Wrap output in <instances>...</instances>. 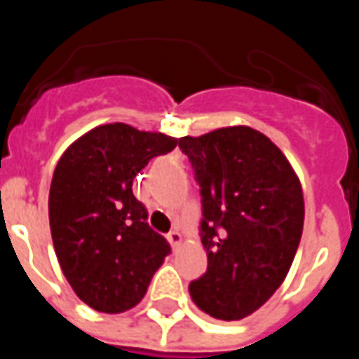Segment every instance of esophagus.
<instances>
[{"instance_id":"obj_1","label":"esophagus","mask_w":359,"mask_h":359,"mask_svg":"<svg viewBox=\"0 0 359 359\" xmlns=\"http://www.w3.org/2000/svg\"><path fill=\"white\" fill-rule=\"evenodd\" d=\"M167 241H169L172 250H179V246L182 244V234L179 231H171V233L167 234Z\"/></svg>"}]
</instances>
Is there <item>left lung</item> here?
I'll return each instance as SVG.
<instances>
[{"label":"left lung","instance_id":"8db88e82","mask_svg":"<svg viewBox=\"0 0 359 359\" xmlns=\"http://www.w3.org/2000/svg\"><path fill=\"white\" fill-rule=\"evenodd\" d=\"M202 194L208 271L196 306L223 321L252 316L288 275L304 229V192L285 154L256 128L223 126L179 142Z\"/></svg>","mask_w":359,"mask_h":359}]
</instances>
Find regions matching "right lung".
Listing matches in <instances>:
<instances>
[{"mask_svg": "<svg viewBox=\"0 0 359 359\" xmlns=\"http://www.w3.org/2000/svg\"><path fill=\"white\" fill-rule=\"evenodd\" d=\"M177 142L111 123L82 134L57 161L48 202L53 248L74 294L95 311L134 308L171 252L146 223L133 180Z\"/></svg>", "mask_w": 359, "mask_h": 359, "instance_id": "add662e5", "label": "right lung"}]
</instances>
